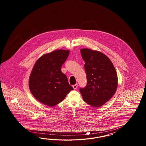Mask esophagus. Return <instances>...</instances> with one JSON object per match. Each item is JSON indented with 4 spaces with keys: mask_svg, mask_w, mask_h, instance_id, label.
<instances>
[{
    "mask_svg": "<svg viewBox=\"0 0 146 146\" xmlns=\"http://www.w3.org/2000/svg\"><path fill=\"white\" fill-rule=\"evenodd\" d=\"M73 88H74V89H77V88H78V84H74V85H73Z\"/></svg>",
    "mask_w": 146,
    "mask_h": 146,
    "instance_id": "esophagus-1",
    "label": "esophagus"
}]
</instances>
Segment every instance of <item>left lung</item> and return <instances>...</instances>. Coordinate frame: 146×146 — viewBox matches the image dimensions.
Here are the masks:
<instances>
[{
	"label": "left lung",
	"instance_id": "left-lung-1",
	"mask_svg": "<svg viewBox=\"0 0 146 146\" xmlns=\"http://www.w3.org/2000/svg\"><path fill=\"white\" fill-rule=\"evenodd\" d=\"M85 62L87 84L80 88L83 100L94 107L104 104L117 90L118 77L110 59L102 52L89 49L80 50Z\"/></svg>",
	"mask_w": 146,
	"mask_h": 146
}]
</instances>
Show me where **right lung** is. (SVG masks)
<instances>
[{
  "mask_svg": "<svg viewBox=\"0 0 146 146\" xmlns=\"http://www.w3.org/2000/svg\"><path fill=\"white\" fill-rule=\"evenodd\" d=\"M69 53L68 50L60 49L45 54L33 68L29 80V89L36 99L44 105H57L73 90L66 75L61 71Z\"/></svg>",
  "mask_w": 146,
  "mask_h": 146,
  "instance_id": "add662e5",
  "label": "right lung"
}]
</instances>
